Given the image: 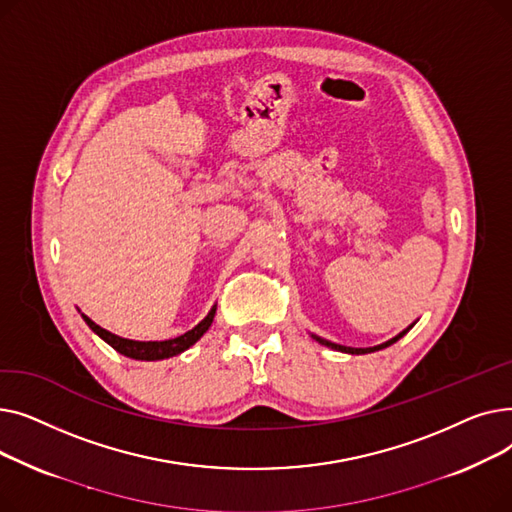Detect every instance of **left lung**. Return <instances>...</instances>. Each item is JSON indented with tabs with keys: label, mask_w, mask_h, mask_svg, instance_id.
<instances>
[{
	"label": "left lung",
	"mask_w": 512,
	"mask_h": 512,
	"mask_svg": "<svg viewBox=\"0 0 512 512\" xmlns=\"http://www.w3.org/2000/svg\"><path fill=\"white\" fill-rule=\"evenodd\" d=\"M407 334V330L402 332V334H398L396 338H392V340H388V342H384V344H380V346H373V348H348V346H340V344H334V342H328V340H324V338H317L315 336V340L317 342H321V344H326V346H330V348H334V351H342V353H351V355H363V353H373V351H380V348H386V346H390V344H394L398 338H402Z\"/></svg>",
	"instance_id": "obj_1"
}]
</instances>
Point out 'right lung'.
<instances>
[{
	"label": "right lung",
	"instance_id": "obj_1",
	"mask_svg": "<svg viewBox=\"0 0 512 512\" xmlns=\"http://www.w3.org/2000/svg\"><path fill=\"white\" fill-rule=\"evenodd\" d=\"M213 315H215V307L207 313V317L201 321L199 326H195L193 330H188L186 334L178 336V338H172V340H161V342H139V340H128V338H120L112 332L103 330L101 326H97L95 321H91L87 315H83V319L87 321V326L99 336L103 338L107 344H110L112 348H116L118 353H122L124 357H130V359H139V361H157V359H168V357H174L182 351H186L188 346H193L211 326L213 321Z\"/></svg>",
	"mask_w": 512,
	"mask_h": 512
}]
</instances>
